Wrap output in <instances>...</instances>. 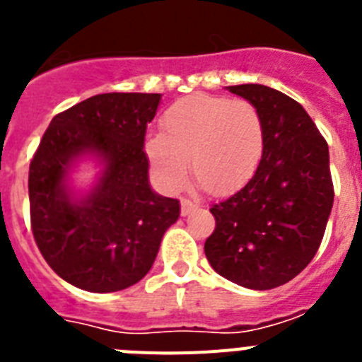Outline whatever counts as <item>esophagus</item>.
<instances>
[{"mask_svg":"<svg viewBox=\"0 0 362 362\" xmlns=\"http://www.w3.org/2000/svg\"><path fill=\"white\" fill-rule=\"evenodd\" d=\"M197 209V203L190 199H181V216H188L190 212Z\"/></svg>","mask_w":362,"mask_h":362,"instance_id":"1","label":"esophagus"}]
</instances>
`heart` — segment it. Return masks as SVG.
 I'll return each instance as SVG.
<instances>
[{
	"instance_id": "1",
	"label": "heart",
	"mask_w": 362,
	"mask_h": 362,
	"mask_svg": "<svg viewBox=\"0 0 362 362\" xmlns=\"http://www.w3.org/2000/svg\"><path fill=\"white\" fill-rule=\"evenodd\" d=\"M146 156L166 188L187 177L214 196L241 188L257 170L264 150L261 112L248 99L192 94L166 108L161 132L146 137Z\"/></svg>"
}]
</instances>
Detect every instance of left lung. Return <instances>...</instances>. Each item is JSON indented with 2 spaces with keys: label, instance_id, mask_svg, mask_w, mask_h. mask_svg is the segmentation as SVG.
Masks as SVG:
<instances>
[{
  "label": "left lung",
  "instance_id": "1",
  "mask_svg": "<svg viewBox=\"0 0 362 362\" xmlns=\"http://www.w3.org/2000/svg\"><path fill=\"white\" fill-rule=\"evenodd\" d=\"M261 112L264 150L254 177L212 204L216 228L204 241L214 270L245 288L292 281L317 254L334 204L328 143L312 117L264 85L228 86Z\"/></svg>",
  "mask_w": 362,
  "mask_h": 362
}]
</instances>
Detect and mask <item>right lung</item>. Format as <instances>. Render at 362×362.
<instances>
[{
	"instance_id": "right-lung-1",
	"label": "right lung",
	"mask_w": 362,
	"mask_h": 362,
	"mask_svg": "<svg viewBox=\"0 0 362 362\" xmlns=\"http://www.w3.org/2000/svg\"><path fill=\"white\" fill-rule=\"evenodd\" d=\"M161 94H98L59 112L45 130L28 168L30 226L57 276L86 292L108 293L141 281L179 201L148 185L146 124ZM95 153L105 170L95 190L74 202L64 188L71 161Z\"/></svg>"
}]
</instances>
